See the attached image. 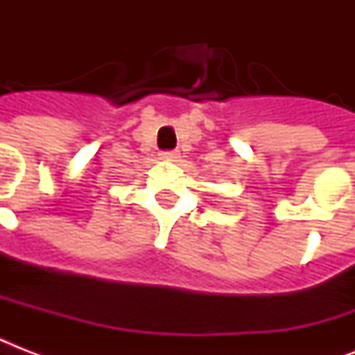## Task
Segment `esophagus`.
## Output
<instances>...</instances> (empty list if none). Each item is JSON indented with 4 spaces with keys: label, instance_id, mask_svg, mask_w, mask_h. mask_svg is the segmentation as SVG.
Wrapping results in <instances>:
<instances>
[{
    "label": "esophagus",
    "instance_id": "1",
    "mask_svg": "<svg viewBox=\"0 0 355 355\" xmlns=\"http://www.w3.org/2000/svg\"><path fill=\"white\" fill-rule=\"evenodd\" d=\"M178 158H180V153H178V150H166V153H160V160L177 162Z\"/></svg>",
    "mask_w": 355,
    "mask_h": 355
}]
</instances>
